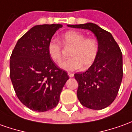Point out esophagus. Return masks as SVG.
Masks as SVG:
<instances>
[{"label": "esophagus", "instance_id": "34e87169", "mask_svg": "<svg viewBox=\"0 0 132 132\" xmlns=\"http://www.w3.org/2000/svg\"><path fill=\"white\" fill-rule=\"evenodd\" d=\"M68 75H69L70 78H72L74 76V74L72 72H68Z\"/></svg>", "mask_w": 132, "mask_h": 132}]
</instances>
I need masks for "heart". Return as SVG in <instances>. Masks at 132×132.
<instances>
[{
  "label": "heart",
  "mask_w": 132,
  "mask_h": 132,
  "mask_svg": "<svg viewBox=\"0 0 132 132\" xmlns=\"http://www.w3.org/2000/svg\"><path fill=\"white\" fill-rule=\"evenodd\" d=\"M61 42L64 47H72L70 58L61 64L65 70L73 71L80 68L88 69L95 62L98 56L100 46L95 38H85L83 34L76 31H68L61 37ZM50 57L57 63L62 60V47L56 40H51L48 44Z\"/></svg>",
  "instance_id": "b5f03b06"
}]
</instances>
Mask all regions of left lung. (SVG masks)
I'll return each instance as SVG.
<instances>
[{"mask_svg": "<svg viewBox=\"0 0 132 132\" xmlns=\"http://www.w3.org/2000/svg\"><path fill=\"white\" fill-rule=\"evenodd\" d=\"M69 27L91 31L100 46L95 62L82 73H75L78 82L77 95L82 106L101 110L111 105L116 98L123 78V60L119 46L111 34L93 23Z\"/></svg>", "mask_w": 132, "mask_h": 132, "instance_id": "1", "label": "left lung"}]
</instances>
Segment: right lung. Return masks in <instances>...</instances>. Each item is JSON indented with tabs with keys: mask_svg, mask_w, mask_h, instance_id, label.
<instances>
[{
	"mask_svg": "<svg viewBox=\"0 0 132 132\" xmlns=\"http://www.w3.org/2000/svg\"><path fill=\"white\" fill-rule=\"evenodd\" d=\"M61 24L34 26L21 37L10 57V78L17 97L32 111L56 107L68 72L58 68L48 53V44Z\"/></svg>",
	"mask_w": 132,
	"mask_h": 132,
	"instance_id": "obj_1",
	"label": "right lung"
}]
</instances>
